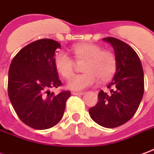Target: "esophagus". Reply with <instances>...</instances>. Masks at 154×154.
I'll list each match as a JSON object with an SVG mask.
<instances>
[{
    "instance_id": "obj_1",
    "label": "esophagus",
    "mask_w": 154,
    "mask_h": 154,
    "mask_svg": "<svg viewBox=\"0 0 154 154\" xmlns=\"http://www.w3.org/2000/svg\"><path fill=\"white\" fill-rule=\"evenodd\" d=\"M83 94V92H72V95H82Z\"/></svg>"
}]
</instances>
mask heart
<instances>
[{
  "label": "heart",
  "instance_id": "obj_1",
  "mask_svg": "<svg viewBox=\"0 0 154 154\" xmlns=\"http://www.w3.org/2000/svg\"><path fill=\"white\" fill-rule=\"evenodd\" d=\"M72 52L77 62H85L82 66L83 74L75 75L68 82V87L81 91L95 85L100 78L105 82L116 72L117 59L113 51L103 50L98 44L85 43L72 47ZM54 64L57 72L65 79H69L75 70V62L63 51L56 52Z\"/></svg>",
  "mask_w": 154,
  "mask_h": 154
}]
</instances>
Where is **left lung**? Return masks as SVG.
<instances>
[{
  "instance_id": "8db88e82",
  "label": "left lung",
  "mask_w": 154,
  "mask_h": 154,
  "mask_svg": "<svg viewBox=\"0 0 154 154\" xmlns=\"http://www.w3.org/2000/svg\"><path fill=\"white\" fill-rule=\"evenodd\" d=\"M111 43L117 59L111 94L101 90L95 106L89 109L91 119L101 126L113 128L128 122L137 112L144 90V72L139 56L126 43L113 37L103 38Z\"/></svg>"
}]
</instances>
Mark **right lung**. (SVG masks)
I'll return each mask as SVG.
<instances>
[{
  "instance_id": "right-lung-1",
  "label": "right lung",
  "mask_w": 154,
  "mask_h": 154,
  "mask_svg": "<svg viewBox=\"0 0 154 154\" xmlns=\"http://www.w3.org/2000/svg\"><path fill=\"white\" fill-rule=\"evenodd\" d=\"M60 48L53 39H38L21 49L9 66V100L18 118L32 128L43 130L58 124L71 95L69 90L57 95L49 91L62 85L54 64L55 51Z\"/></svg>"
}]
</instances>
